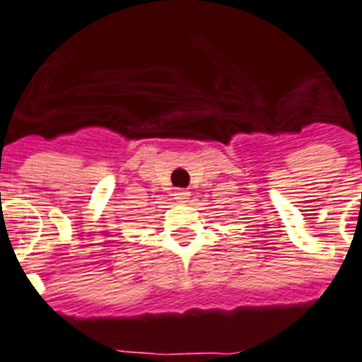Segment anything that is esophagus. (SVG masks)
I'll list each match as a JSON object with an SVG mask.
<instances>
[{"mask_svg": "<svg viewBox=\"0 0 362 362\" xmlns=\"http://www.w3.org/2000/svg\"><path fill=\"white\" fill-rule=\"evenodd\" d=\"M175 199H177L179 203H190V201H192V192H188V190L175 192Z\"/></svg>", "mask_w": 362, "mask_h": 362, "instance_id": "obj_1", "label": "esophagus"}]
</instances>
